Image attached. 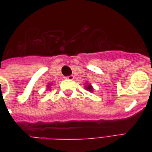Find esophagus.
Masks as SVG:
<instances>
[{
    "label": "esophagus",
    "instance_id": "esophagus-1",
    "mask_svg": "<svg viewBox=\"0 0 152 152\" xmlns=\"http://www.w3.org/2000/svg\"><path fill=\"white\" fill-rule=\"evenodd\" d=\"M64 78L66 79V80H73V79H74V76H72H72H65Z\"/></svg>",
    "mask_w": 152,
    "mask_h": 152
}]
</instances>
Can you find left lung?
<instances>
[{
	"instance_id": "8db88e82",
	"label": "left lung",
	"mask_w": 152,
	"mask_h": 152,
	"mask_svg": "<svg viewBox=\"0 0 152 152\" xmlns=\"http://www.w3.org/2000/svg\"><path fill=\"white\" fill-rule=\"evenodd\" d=\"M85 88H86V89L88 91H93L92 86L91 85V84H89V83H88V85L85 86Z\"/></svg>"
}]
</instances>
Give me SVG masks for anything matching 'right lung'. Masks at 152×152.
Wrapping results in <instances>:
<instances>
[{"label":"right lung","instance_id":"obj_1","mask_svg":"<svg viewBox=\"0 0 152 152\" xmlns=\"http://www.w3.org/2000/svg\"><path fill=\"white\" fill-rule=\"evenodd\" d=\"M50 84H49V85H47V86H48V88H50Z\"/></svg>","mask_w":152,"mask_h":152}]
</instances>
